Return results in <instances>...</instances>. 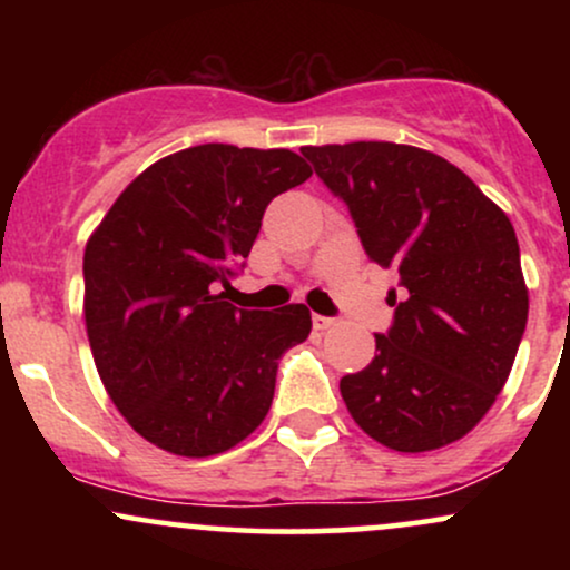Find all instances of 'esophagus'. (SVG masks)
Masks as SVG:
<instances>
[{"instance_id":"1","label":"esophagus","mask_w":570,"mask_h":570,"mask_svg":"<svg viewBox=\"0 0 570 570\" xmlns=\"http://www.w3.org/2000/svg\"><path fill=\"white\" fill-rule=\"evenodd\" d=\"M332 324H335V318H326V316H313V330L324 332V330H330Z\"/></svg>"}]
</instances>
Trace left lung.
I'll return each mask as SVG.
<instances>
[{
	"label": "left lung",
	"mask_w": 570,
	"mask_h": 570,
	"mask_svg": "<svg viewBox=\"0 0 570 570\" xmlns=\"http://www.w3.org/2000/svg\"><path fill=\"white\" fill-rule=\"evenodd\" d=\"M348 203L370 263L396 267L404 297L375 358L340 381L364 434L426 453L466 436L493 407L528 322L512 222L461 168L394 141L303 147Z\"/></svg>",
	"instance_id": "1"
}]
</instances>
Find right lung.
<instances>
[{
  "label": "right lung",
  "instance_id": "1",
  "mask_svg": "<svg viewBox=\"0 0 570 570\" xmlns=\"http://www.w3.org/2000/svg\"><path fill=\"white\" fill-rule=\"evenodd\" d=\"M292 149L200 144L136 176L85 244V330L104 389L136 434L208 458L265 421L281 353L311 311L225 299L276 195L311 179Z\"/></svg>",
  "mask_w": 570,
  "mask_h": 570
}]
</instances>
